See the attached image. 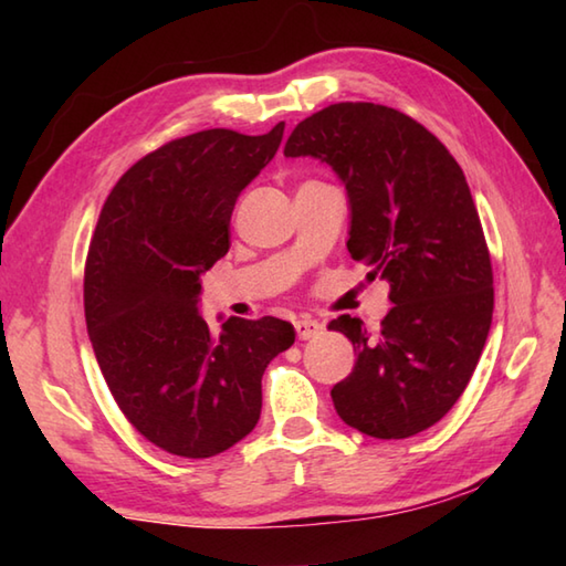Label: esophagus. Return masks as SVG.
I'll list each match as a JSON object with an SVG mask.
<instances>
[{
    "instance_id": "obj_1",
    "label": "esophagus",
    "mask_w": 566,
    "mask_h": 566,
    "mask_svg": "<svg viewBox=\"0 0 566 566\" xmlns=\"http://www.w3.org/2000/svg\"><path fill=\"white\" fill-rule=\"evenodd\" d=\"M294 328H296V338L298 340H311V338H316V335L323 331V323H318L316 318L302 316L298 321H294Z\"/></svg>"
}]
</instances>
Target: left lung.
Here are the masks:
<instances>
[{"label": "left lung", "mask_w": 566, "mask_h": 566, "mask_svg": "<svg viewBox=\"0 0 566 566\" xmlns=\"http://www.w3.org/2000/svg\"><path fill=\"white\" fill-rule=\"evenodd\" d=\"M286 158H316L340 177L350 203L353 260L389 282L377 333L338 316L357 359L333 387L350 428L401 440L436 426L472 379L494 314V272L462 167L391 106L331 104L298 124Z\"/></svg>", "instance_id": "8db88e82"}]
</instances>
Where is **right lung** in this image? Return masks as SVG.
Returning <instances> with one entry per match:
<instances>
[{
  "label": "right lung",
  "instance_id": "1",
  "mask_svg": "<svg viewBox=\"0 0 566 566\" xmlns=\"http://www.w3.org/2000/svg\"><path fill=\"white\" fill-rule=\"evenodd\" d=\"M264 136L209 128L165 143L106 197L84 264V318L102 375L128 423L165 452L203 460L258 426L262 375L294 326L199 314L201 274L228 252L235 201L268 165Z\"/></svg>",
  "mask_w": 566,
  "mask_h": 566
}]
</instances>
